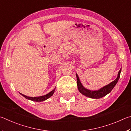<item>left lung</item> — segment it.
<instances>
[{
  "instance_id": "1",
  "label": "left lung",
  "mask_w": 131,
  "mask_h": 131,
  "mask_svg": "<svg viewBox=\"0 0 131 131\" xmlns=\"http://www.w3.org/2000/svg\"><path fill=\"white\" fill-rule=\"evenodd\" d=\"M121 71V68L119 71L118 73V75L117 78L114 81L111 82V83L107 84L106 86H105L101 89H99L98 90H90L86 88H84L83 86L82 85L81 81L78 75L77 74V86L78 89L79 91V92L82 94L85 95L87 97H89L91 98H95V99H99L101 98L104 96L106 95L107 94H109L112 90V89L114 88V87L116 86V83H117L119 78L120 77V73Z\"/></svg>"
}]
</instances>
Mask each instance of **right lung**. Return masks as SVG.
<instances>
[{"mask_svg":"<svg viewBox=\"0 0 131 131\" xmlns=\"http://www.w3.org/2000/svg\"><path fill=\"white\" fill-rule=\"evenodd\" d=\"M55 89H56V88H55ZM55 89H54V90H53L52 91H50V93L47 94H46L45 95H42V96H40V97H27V96L22 94H21V93H20V94L22 96H24L25 98H26V99H27V100L33 101H36V102H41V101H45L46 100L48 99V98H50V97H51V96H52L54 92Z\"/></svg>","mask_w":131,"mask_h":131,"instance_id":"1","label":"right lung"}]
</instances>
